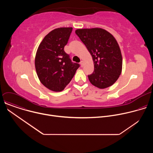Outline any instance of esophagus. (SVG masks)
Wrapping results in <instances>:
<instances>
[{
	"mask_svg": "<svg viewBox=\"0 0 153 153\" xmlns=\"http://www.w3.org/2000/svg\"><path fill=\"white\" fill-rule=\"evenodd\" d=\"M80 65H81V67H83V65H84V61L82 60L80 62Z\"/></svg>",
	"mask_w": 153,
	"mask_h": 153,
	"instance_id": "esophagus-1",
	"label": "esophagus"
}]
</instances>
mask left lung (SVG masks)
Listing matches in <instances>:
<instances>
[{
  "label": "left lung",
  "instance_id": "left-lung-1",
  "mask_svg": "<svg viewBox=\"0 0 153 153\" xmlns=\"http://www.w3.org/2000/svg\"><path fill=\"white\" fill-rule=\"evenodd\" d=\"M75 32L93 58L94 72L88 76L91 83L100 89L113 85L122 70V53L114 37L100 28L77 29Z\"/></svg>",
  "mask_w": 153,
  "mask_h": 153
}]
</instances>
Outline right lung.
I'll return each instance as SVG.
<instances>
[{
	"mask_svg": "<svg viewBox=\"0 0 153 153\" xmlns=\"http://www.w3.org/2000/svg\"><path fill=\"white\" fill-rule=\"evenodd\" d=\"M72 27H61L43 38L35 57V68L40 82L53 91H63L74 77L79 64L73 63L64 51Z\"/></svg>",
	"mask_w": 153,
	"mask_h": 153,
	"instance_id": "obj_1",
	"label": "right lung"
}]
</instances>
